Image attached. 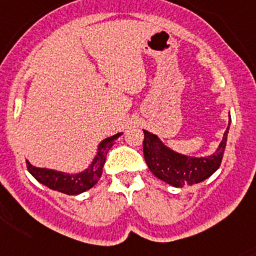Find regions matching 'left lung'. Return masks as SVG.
Instances as JSON below:
<instances>
[{
	"mask_svg": "<svg viewBox=\"0 0 256 256\" xmlns=\"http://www.w3.org/2000/svg\"><path fill=\"white\" fill-rule=\"evenodd\" d=\"M230 122L232 119L229 116V124L218 148L204 157H191L178 153L170 149L157 134L144 130V157L148 168L154 176L178 188L204 182L216 172L221 164Z\"/></svg>",
	"mask_w": 256,
	"mask_h": 256,
	"instance_id": "1",
	"label": "left lung"
}]
</instances>
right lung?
Returning a JSON list of instances; mask_svg holds the SVG:
<instances>
[{"label": "right lung", "mask_w": 256, "mask_h": 256, "mask_svg": "<svg viewBox=\"0 0 256 256\" xmlns=\"http://www.w3.org/2000/svg\"><path fill=\"white\" fill-rule=\"evenodd\" d=\"M122 134H123L122 132L116 133L114 136H110L100 141L92 164H88V168L77 174H70V172L54 170V168H36L30 164V161H26L27 168L34 178L48 188L58 191L61 194H66V195H80L98 183L102 176L106 156Z\"/></svg>", "instance_id": "add662e5"}]
</instances>
